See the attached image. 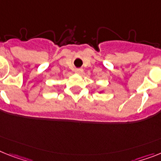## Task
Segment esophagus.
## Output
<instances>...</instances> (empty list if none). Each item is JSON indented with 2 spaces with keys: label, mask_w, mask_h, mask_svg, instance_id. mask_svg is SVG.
Wrapping results in <instances>:
<instances>
[{
  "label": "esophagus",
  "mask_w": 161,
  "mask_h": 161,
  "mask_svg": "<svg viewBox=\"0 0 161 161\" xmlns=\"http://www.w3.org/2000/svg\"><path fill=\"white\" fill-rule=\"evenodd\" d=\"M83 70L82 69H75V73L78 74H83Z\"/></svg>",
  "instance_id": "esophagus-1"
}]
</instances>
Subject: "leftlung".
I'll list each match as a JSON object with an SVG mask.
<instances>
[{
  "label": "left lung",
  "mask_w": 161,
  "mask_h": 161,
  "mask_svg": "<svg viewBox=\"0 0 161 161\" xmlns=\"http://www.w3.org/2000/svg\"><path fill=\"white\" fill-rule=\"evenodd\" d=\"M103 92L104 91H101V92H99V93H102V92Z\"/></svg>",
  "instance_id": "8db88e82"
}]
</instances>
